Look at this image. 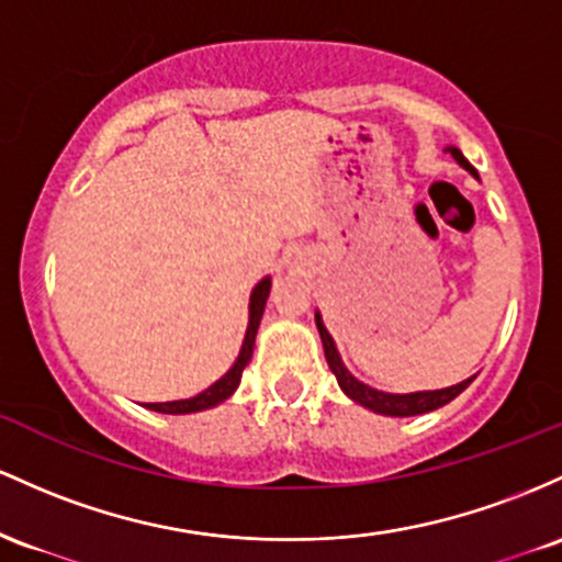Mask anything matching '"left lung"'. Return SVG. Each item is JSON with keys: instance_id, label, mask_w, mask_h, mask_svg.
<instances>
[{"instance_id": "left-lung-1", "label": "left lung", "mask_w": 562, "mask_h": 562, "mask_svg": "<svg viewBox=\"0 0 562 562\" xmlns=\"http://www.w3.org/2000/svg\"><path fill=\"white\" fill-rule=\"evenodd\" d=\"M449 154L462 164L468 172L475 175V169H472V164L464 159L462 150L459 148H446ZM315 324H318V334H321V342H324V352H326V363H329V369L334 371V376H337L339 387L345 390V395H350L352 401L361 403V406L371 408V412L376 414H387V417H414V414H425V412H432V408H440L446 406V403L457 398L459 393H462L468 384L475 380V376H470V380L453 384V387H443V390H425V393H408V395H393V393H382V390H374L369 387V384L358 382L356 376L350 374L348 369L342 366V358H339L337 348H334V339L331 334L326 331V326L321 324V315L315 313Z\"/></svg>"}]
</instances>
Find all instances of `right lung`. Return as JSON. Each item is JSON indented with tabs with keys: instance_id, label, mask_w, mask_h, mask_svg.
Returning a JSON list of instances; mask_svg holds the SVG:
<instances>
[{
	"instance_id": "add662e5",
	"label": "right lung",
	"mask_w": 562,
	"mask_h": 562,
	"mask_svg": "<svg viewBox=\"0 0 562 562\" xmlns=\"http://www.w3.org/2000/svg\"><path fill=\"white\" fill-rule=\"evenodd\" d=\"M270 292V279H262L251 292V302H249V326H247V337H244L241 352H238L236 363L231 366L228 374L223 380H217L212 387H206L204 393H199L196 398H188V401H172V403H148L150 412H161V414H191V412H204V408L217 406L225 398H231L233 390L238 387L241 382V371L247 369L249 358H251V348H255V334L257 326H260L262 311H265V300H268Z\"/></svg>"
}]
</instances>
